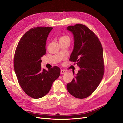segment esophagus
<instances>
[{
  "label": "esophagus",
  "mask_w": 123,
  "mask_h": 123,
  "mask_svg": "<svg viewBox=\"0 0 123 123\" xmlns=\"http://www.w3.org/2000/svg\"><path fill=\"white\" fill-rule=\"evenodd\" d=\"M60 73H61V74H65L67 73V72H66L65 70H61V71H60Z\"/></svg>",
  "instance_id": "esophagus-1"
}]
</instances>
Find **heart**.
<instances>
[{
    "label": "heart",
    "mask_w": 123,
    "mask_h": 123,
    "mask_svg": "<svg viewBox=\"0 0 123 123\" xmlns=\"http://www.w3.org/2000/svg\"><path fill=\"white\" fill-rule=\"evenodd\" d=\"M70 40V38H69L68 36H63L59 39V40Z\"/></svg>",
    "instance_id": "1"
}]
</instances>
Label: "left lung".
<instances>
[{
	"mask_svg": "<svg viewBox=\"0 0 123 123\" xmlns=\"http://www.w3.org/2000/svg\"><path fill=\"white\" fill-rule=\"evenodd\" d=\"M73 34L74 48L70 60L76 62L80 70L67 88L71 95L84 99L92 94L104 74L103 49L98 37L81 24L67 29Z\"/></svg>",
	"mask_w": 123,
	"mask_h": 123,
	"instance_id": "obj_1",
	"label": "left lung"
}]
</instances>
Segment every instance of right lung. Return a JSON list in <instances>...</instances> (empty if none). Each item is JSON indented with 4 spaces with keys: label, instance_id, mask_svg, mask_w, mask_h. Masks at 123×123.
<instances>
[{
    "label": "right lung",
    "instance_id": "obj_1",
    "mask_svg": "<svg viewBox=\"0 0 123 123\" xmlns=\"http://www.w3.org/2000/svg\"><path fill=\"white\" fill-rule=\"evenodd\" d=\"M52 27H36L22 37L15 50L14 69L22 89L28 96L39 99L48 93L60 74L58 67L42 69L41 58L46 54V40Z\"/></svg>",
    "mask_w": 123,
    "mask_h": 123
}]
</instances>
